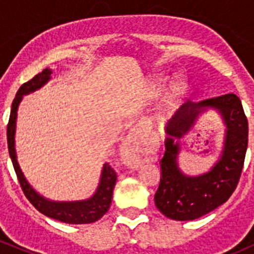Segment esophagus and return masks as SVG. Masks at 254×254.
<instances>
[{
  "label": "esophagus",
  "instance_id": "34e87169",
  "mask_svg": "<svg viewBox=\"0 0 254 254\" xmlns=\"http://www.w3.org/2000/svg\"><path fill=\"white\" fill-rule=\"evenodd\" d=\"M123 150H124V161L127 163V166L134 168L139 167V165L141 163V157L139 155V150H137L134 137L130 136L127 140Z\"/></svg>",
  "mask_w": 254,
  "mask_h": 254
}]
</instances>
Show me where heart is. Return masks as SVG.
Returning a JSON list of instances; mask_svg holds the SVG:
<instances>
[{"mask_svg":"<svg viewBox=\"0 0 254 254\" xmlns=\"http://www.w3.org/2000/svg\"><path fill=\"white\" fill-rule=\"evenodd\" d=\"M162 84H163L162 79H158V81H156V83L151 87V93H153V94L157 93V91L161 88V87H162ZM172 102H173V98H168L167 101H166L165 107H167L168 108L170 106H172Z\"/></svg>","mask_w":254,"mask_h":254,"instance_id":"b5f03b06","label":"heart"}]
</instances>
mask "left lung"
Instances as JSON below:
<instances>
[{"mask_svg": "<svg viewBox=\"0 0 254 254\" xmlns=\"http://www.w3.org/2000/svg\"><path fill=\"white\" fill-rule=\"evenodd\" d=\"M205 107L219 109L227 127L219 162L203 176H184L177 166L178 143H173L171 137L166 141V151L160 161L162 177L155 194V204L165 216L177 221L198 219L226 203L242 173L248 146V120L236 94L214 97L198 104H184L167 124L168 135L181 139Z\"/></svg>", "mask_w": 254, "mask_h": 254, "instance_id": "1", "label": "left lung"}]
</instances>
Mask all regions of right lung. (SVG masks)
I'll list each match as a JSON object with an SVG mask.
<instances>
[{"label": "right lung", "mask_w": 254, "mask_h": 254, "mask_svg": "<svg viewBox=\"0 0 254 254\" xmlns=\"http://www.w3.org/2000/svg\"><path fill=\"white\" fill-rule=\"evenodd\" d=\"M51 71L45 68L44 71L35 75L32 79L23 83L18 89L16 97L13 99L11 109V115H9L8 124H7V143H8V152L11 156L12 163H13L14 171L20 184L23 193L27 196L28 200L30 201L33 206L39 212L44 214L45 216L51 217V219L59 220V221L66 222V224H91V222L97 221L101 219L104 214L109 210L112 204L113 190H114L115 182H117V173L106 163L102 172L101 183H99L98 189L96 194L88 200L82 201H70V203H54L49 201L40 196L34 191V189L28 184L18 166L16 150H14V130H16V118L17 109L23 94H28L35 89L40 88L50 78Z\"/></svg>", "instance_id": "add662e5"}]
</instances>
